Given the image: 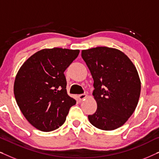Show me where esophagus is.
Masks as SVG:
<instances>
[{"mask_svg":"<svg viewBox=\"0 0 159 159\" xmlns=\"http://www.w3.org/2000/svg\"><path fill=\"white\" fill-rule=\"evenodd\" d=\"M86 97H87L86 94H80V95H79V96H78V98H79V99L80 100V101H82V100H84Z\"/></svg>","mask_w":159,"mask_h":159,"instance_id":"1","label":"esophagus"}]
</instances>
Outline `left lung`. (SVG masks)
Returning a JSON list of instances; mask_svg holds the SVG:
<instances>
[{"instance_id": "obj_1", "label": "left lung", "mask_w": 159, "mask_h": 159, "mask_svg": "<svg viewBox=\"0 0 159 159\" xmlns=\"http://www.w3.org/2000/svg\"><path fill=\"white\" fill-rule=\"evenodd\" d=\"M82 57L94 80L93 95L97 110L90 122L103 130H114L132 116L138 103L141 83L131 60L118 49L96 47L82 50Z\"/></svg>"}]
</instances>
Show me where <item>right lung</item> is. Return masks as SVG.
<instances>
[{
  "mask_svg": "<svg viewBox=\"0 0 159 159\" xmlns=\"http://www.w3.org/2000/svg\"><path fill=\"white\" fill-rule=\"evenodd\" d=\"M79 50L43 49L24 63L15 78L14 93L26 119L40 131L58 129L76 101L67 94L64 71Z\"/></svg>",
  "mask_w": 159,
  "mask_h": 159,
  "instance_id": "right-lung-1",
  "label": "right lung"
}]
</instances>
